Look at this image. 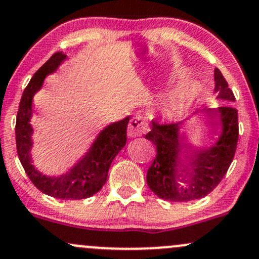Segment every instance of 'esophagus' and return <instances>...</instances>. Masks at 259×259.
<instances>
[{"label":"esophagus","instance_id":"esophagus-1","mask_svg":"<svg viewBox=\"0 0 259 259\" xmlns=\"http://www.w3.org/2000/svg\"><path fill=\"white\" fill-rule=\"evenodd\" d=\"M146 127H148V122L143 115L138 114L130 119L129 125H127V135L129 137H139L145 132Z\"/></svg>","mask_w":259,"mask_h":259}]
</instances>
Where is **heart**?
Returning a JSON list of instances; mask_svg holds the SVG:
<instances>
[{
    "mask_svg": "<svg viewBox=\"0 0 259 259\" xmlns=\"http://www.w3.org/2000/svg\"><path fill=\"white\" fill-rule=\"evenodd\" d=\"M182 102H184V95L181 93H175L168 98L167 102H166V105L170 109H176L182 104Z\"/></svg>",
    "mask_w": 259,
    "mask_h": 259,
    "instance_id": "1",
    "label": "heart"
}]
</instances>
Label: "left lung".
Instances as JSON below:
<instances>
[{"mask_svg": "<svg viewBox=\"0 0 259 259\" xmlns=\"http://www.w3.org/2000/svg\"><path fill=\"white\" fill-rule=\"evenodd\" d=\"M214 91L219 98L235 100L220 69H214ZM207 111L216 119L220 139L208 150L197 151L185 144L181 121H151V130L145 135L156 146V157L148 170L146 181L157 197L187 202L207 196L227 172L236 154L238 141V113L225 104ZM187 182L185 187L183 184Z\"/></svg>", "mask_w": 259, "mask_h": 259, "instance_id": "1", "label": "left lung"}]
</instances>
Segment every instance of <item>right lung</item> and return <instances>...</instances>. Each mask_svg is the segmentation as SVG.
<instances>
[{"mask_svg":"<svg viewBox=\"0 0 259 259\" xmlns=\"http://www.w3.org/2000/svg\"><path fill=\"white\" fill-rule=\"evenodd\" d=\"M64 58L65 54L62 52L54 53L34 73L24 89L16 118V146L27 176L39 191L61 200H81L97 194L107 182L108 171L114 157L126 144L129 116L105 127L94 141L88 155L69 172L59 178H47L34 170L29 156V149L32 145V126L29 124V118L32 115V99L34 93L42 87L46 75L54 72Z\"/></svg>","mask_w":259,"mask_h":259,"instance_id":"1","label":"right lung"}]
</instances>
